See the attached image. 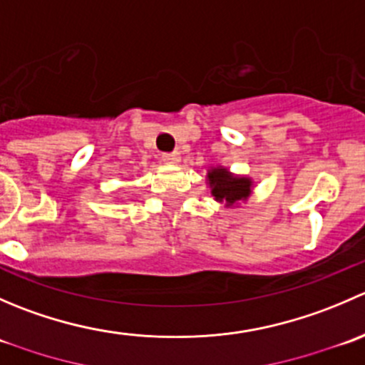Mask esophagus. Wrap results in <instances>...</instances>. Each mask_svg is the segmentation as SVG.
I'll list each match as a JSON object with an SVG mask.
<instances>
[{
  "label": "esophagus",
  "instance_id": "obj_1",
  "mask_svg": "<svg viewBox=\"0 0 365 365\" xmlns=\"http://www.w3.org/2000/svg\"><path fill=\"white\" fill-rule=\"evenodd\" d=\"M162 160L169 165H176L180 162V153L178 152H171V153H164L162 155Z\"/></svg>",
  "mask_w": 365,
  "mask_h": 365
}]
</instances>
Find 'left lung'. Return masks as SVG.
<instances>
[{
	"mask_svg": "<svg viewBox=\"0 0 365 365\" xmlns=\"http://www.w3.org/2000/svg\"><path fill=\"white\" fill-rule=\"evenodd\" d=\"M206 185L217 203L224 208H238L251 197L254 180L247 175H235L224 165H210L206 171Z\"/></svg>",
	"mask_w": 365,
	"mask_h": 365,
	"instance_id": "left-lung-1",
	"label": "left lung"
}]
</instances>
